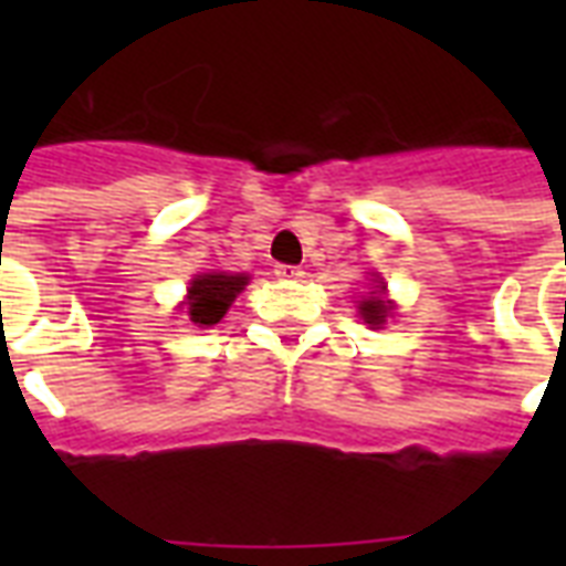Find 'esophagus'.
I'll return each instance as SVG.
<instances>
[{"mask_svg": "<svg viewBox=\"0 0 566 566\" xmlns=\"http://www.w3.org/2000/svg\"><path fill=\"white\" fill-rule=\"evenodd\" d=\"M275 275L279 279H287V282H296V279H302V266H293V264H275Z\"/></svg>", "mask_w": 566, "mask_h": 566, "instance_id": "1", "label": "esophagus"}]
</instances>
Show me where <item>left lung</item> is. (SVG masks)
I'll use <instances>...</instances> for the list:
<instances>
[{"mask_svg":"<svg viewBox=\"0 0 566 566\" xmlns=\"http://www.w3.org/2000/svg\"><path fill=\"white\" fill-rule=\"evenodd\" d=\"M385 287L378 284V293L373 291V296H367V300H361V305H358V311H361L364 323H370V326H381L385 323V317L390 314V305H387L385 300Z\"/></svg>","mask_w":566,"mask_h":566,"instance_id":"1","label":"left lung"}]
</instances>
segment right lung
<instances>
[{"label":"right lung","instance_id":"obj_1","mask_svg":"<svg viewBox=\"0 0 566 566\" xmlns=\"http://www.w3.org/2000/svg\"><path fill=\"white\" fill-rule=\"evenodd\" d=\"M247 275H226V273H208L196 275L188 291V317L199 326H213L226 317V311L234 302L243 287H247Z\"/></svg>","mask_w":566,"mask_h":566}]
</instances>
